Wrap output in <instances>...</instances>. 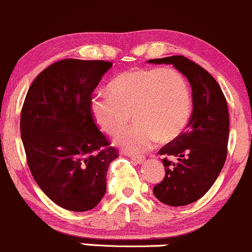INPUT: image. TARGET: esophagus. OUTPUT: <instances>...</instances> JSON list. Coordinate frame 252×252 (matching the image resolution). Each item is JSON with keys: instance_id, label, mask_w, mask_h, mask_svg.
I'll list each match as a JSON object with an SVG mask.
<instances>
[{"instance_id": "1", "label": "esophagus", "mask_w": 252, "mask_h": 252, "mask_svg": "<svg viewBox=\"0 0 252 252\" xmlns=\"http://www.w3.org/2000/svg\"><path fill=\"white\" fill-rule=\"evenodd\" d=\"M131 159L133 160L134 163L140 164V163L144 162V159H145V157H144V156H131Z\"/></svg>"}]
</instances>
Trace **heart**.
<instances>
[{
  "mask_svg": "<svg viewBox=\"0 0 252 252\" xmlns=\"http://www.w3.org/2000/svg\"><path fill=\"white\" fill-rule=\"evenodd\" d=\"M109 96H95L90 111L109 135L121 132L115 144L129 154L149 151L159 141H170L182 133L193 108L187 78L175 69L135 67L119 75L108 86Z\"/></svg>",
  "mask_w": 252,
  "mask_h": 252,
  "instance_id": "heart-1",
  "label": "heart"
}]
</instances>
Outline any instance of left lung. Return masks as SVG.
<instances>
[{"mask_svg": "<svg viewBox=\"0 0 252 252\" xmlns=\"http://www.w3.org/2000/svg\"><path fill=\"white\" fill-rule=\"evenodd\" d=\"M149 63L172 64L188 78L193 111L186 131L158 151L165 176L154 187L155 196L169 206L197 201L216 182L227 156L228 118L224 93L213 77L183 56L151 59ZM169 157H177L176 163Z\"/></svg>", "mask_w": 252, "mask_h": 252, "instance_id": "8db88e82", "label": "left lung"}]
</instances>
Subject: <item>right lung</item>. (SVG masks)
<instances>
[{"label":"right lung","mask_w":252,"mask_h":252,"mask_svg":"<svg viewBox=\"0 0 252 252\" xmlns=\"http://www.w3.org/2000/svg\"><path fill=\"white\" fill-rule=\"evenodd\" d=\"M111 66L62 59L36 76L24 101L20 132L28 168L41 190L67 211L100 202L109 163L119 157L90 111L93 92Z\"/></svg>","instance_id":"add662e5"}]
</instances>
